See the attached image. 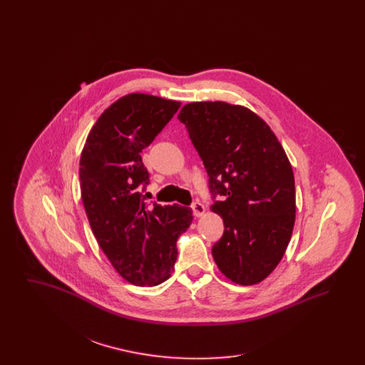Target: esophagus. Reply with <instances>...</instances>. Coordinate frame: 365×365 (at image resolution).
I'll return each mask as SVG.
<instances>
[{"mask_svg": "<svg viewBox=\"0 0 365 365\" xmlns=\"http://www.w3.org/2000/svg\"><path fill=\"white\" fill-rule=\"evenodd\" d=\"M191 209H192V213L195 217H201L205 213V207L201 202H194L191 205Z\"/></svg>", "mask_w": 365, "mask_h": 365, "instance_id": "obj_1", "label": "esophagus"}]
</instances>
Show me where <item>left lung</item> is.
<instances>
[{"label": "left lung", "instance_id": "obj_1", "mask_svg": "<svg viewBox=\"0 0 365 365\" xmlns=\"http://www.w3.org/2000/svg\"><path fill=\"white\" fill-rule=\"evenodd\" d=\"M178 119L202 158L225 232L212 247L220 272L250 286L282 260L295 222L294 174L277 135L250 109L223 101L186 104Z\"/></svg>", "mask_w": 365, "mask_h": 365}]
</instances>
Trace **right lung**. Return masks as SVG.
<instances>
[{"label":"right lung","mask_w":365,"mask_h":365,"mask_svg":"<svg viewBox=\"0 0 365 365\" xmlns=\"http://www.w3.org/2000/svg\"><path fill=\"white\" fill-rule=\"evenodd\" d=\"M180 106L179 101L131 93L106 108L81 156V192L93 234L120 277L157 286L171 277L176 241L192 222L187 207H148L140 186L149 173L140 152Z\"/></svg>","instance_id":"right-lung-1"}]
</instances>
